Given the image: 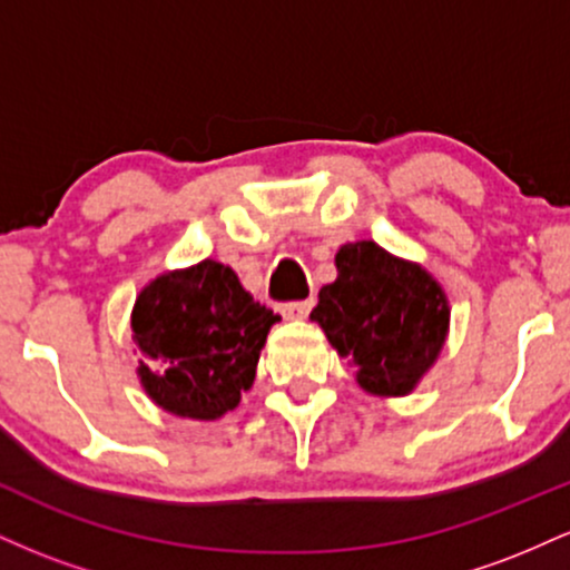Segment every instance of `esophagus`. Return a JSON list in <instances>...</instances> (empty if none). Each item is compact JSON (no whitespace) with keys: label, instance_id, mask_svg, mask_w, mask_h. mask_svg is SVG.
<instances>
[{"label":"esophagus","instance_id":"obj_1","mask_svg":"<svg viewBox=\"0 0 570 570\" xmlns=\"http://www.w3.org/2000/svg\"><path fill=\"white\" fill-rule=\"evenodd\" d=\"M311 307L313 299H294V303L281 305V313H284V318H305L311 313Z\"/></svg>","mask_w":570,"mask_h":570}]
</instances>
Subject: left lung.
I'll return each mask as SVG.
<instances>
[{
  "label": "left lung",
  "instance_id": "8db88e82",
  "mask_svg": "<svg viewBox=\"0 0 570 570\" xmlns=\"http://www.w3.org/2000/svg\"><path fill=\"white\" fill-rule=\"evenodd\" d=\"M337 278L322 286L311 318L348 358L370 394L404 396L448 337V297L421 265L391 257L375 240L337 252Z\"/></svg>",
  "mask_w": 570,
  "mask_h": 570
}]
</instances>
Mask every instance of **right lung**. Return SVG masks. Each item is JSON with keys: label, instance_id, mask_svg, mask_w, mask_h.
<instances>
[{"label": "right lung", "instance_id": "add662e5", "mask_svg": "<svg viewBox=\"0 0 570 570\" xmlns=\"http://www.w3.org/2000/svg\"><path fill=\"white\" fill-rule=\"evenodd\" d=\"M278 322L227 265L203 259L144 286L134 305V343L144 391L163 410L214 421L240 402Z\"/></svg>", "mask_w": 570, "mask_h": 570}]
</instances>
